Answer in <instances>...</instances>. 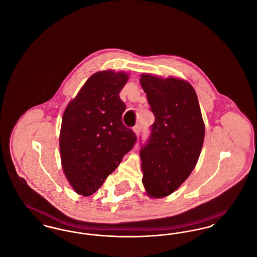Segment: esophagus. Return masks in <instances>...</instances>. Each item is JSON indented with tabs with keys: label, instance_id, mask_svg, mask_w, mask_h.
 I'll list each match as a JSON object with an SVG mask.
<instances>
[{
	"label": "esophagus",
	"instance_id": "obj_1",
	"mask_svg": "<svg viewBox=\"0 0 257 257\" xmlns=\"http://www.w3.org/2000/svg\"><path fill=\"white\" fill-rule=\"evenodd\" d=\"M133 130H134V132L137 136L140 134V132H141V127H140V125H136L134 128H133Z\"/></svg>",
	"mask_w": 257,
	"mask_h": 257
}]
</instances>
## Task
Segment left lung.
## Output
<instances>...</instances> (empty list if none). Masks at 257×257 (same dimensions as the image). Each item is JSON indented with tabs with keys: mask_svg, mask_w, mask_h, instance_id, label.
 <instances>
[{
	"mask_svg": "<svg viewBox=\"0 0 257 257\" xmlns=\"http://www.w3.org/2000/svg\"><path fill=\"white\" fill-rule=\"evenodd\" d=\"M155 121L140 151L147 196L165 197L177 190L195 169L205 128L196 91L185 80L143 74Z\"/></svg>",
	"mask_w": 257,
	"mask_h": 257,
	"instance_id": "obj_1",
	"label": "left lung"
}]
</instances>
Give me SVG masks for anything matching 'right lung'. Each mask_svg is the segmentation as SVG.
Instances as JSON below:
<instances>
[{
  "label": "right lung",
  "instance_id": "add662e5",
  "mask_svg": "<svg viewBox=\"0 0 257 257\" xmlns=\"http://www.w3.org/2000/svg\"><path fill=\"white\" fill-rule=\"evenodd\" d=\"M129 74H93L63 112L60 134L61 165L74 191L94 194L137 141L122 122L126 106L119 92Z\"/></svg>",
  "mask_w": 257,
  "mask_h": 257
}]
</instances>
